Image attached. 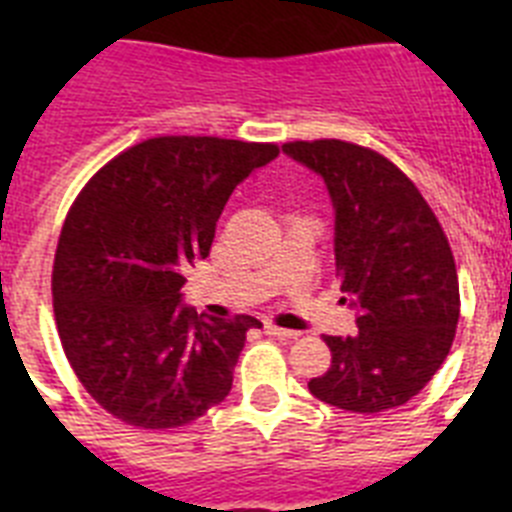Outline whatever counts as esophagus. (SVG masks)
I'll use <instances>...</instances> for the list:
<instances>
[{
  "label": "esophagus",
  "instance_id": "obj_1",
  "mask_svg": "<svg viewBox=\"0 0 512 512\" xmlns=\"http://www.w3.org/2000/svg\"><path fill=\"white\" fill-rule=\"evenodd\" d=\"M264 333H266V336H271V338H282V341H292V338L300 336L297 330L279 328V325H274V323H264Z\"/></svg>",
  "mask_w": 512,
  "mask_h": 512
}]
</instances>
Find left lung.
<instances>
[{
	"instance_id": "left-lung-1",
	"label": "left lung",
	"mask_w": 512,
	"mask_h": 512,
	"mask_svg": "<svg viewBox=\"0 0 512 512\" xmlns=\"http://www.w3.org/2000/svg\"><path fill=\"white\" fill-rule=\"evenodd\" d=\"M282 148L328 184L336 274L359 307V333L323 338L330 369L307 387L348 413L400 408L431 382L454 343L461 300L449 238L418 187L382 153L338 138Z\"/></svg>"
}]
</instances>
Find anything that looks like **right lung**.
Wrapping results in <instances>:
<instances>
[{
    "mask_svg": "<svg viewBox=\"0 0 512 512\" xmlns=\"http://www.w3.org/2000/svg\"><path fill=\"white\" fill-rule=\"evenodd\" d=\"M277 156V143L148 138L71 205L51 277L58 338L84 390L122 423L169 431L228 397L248 328L261 323L184 307L182 271L210 253L233 189Z\"/></svg>",
    "mask_w": 512,
    "mask_h": 512,
    "instance_id": "right-lung-1",
    "label": "right lung"
}]
</instances>
